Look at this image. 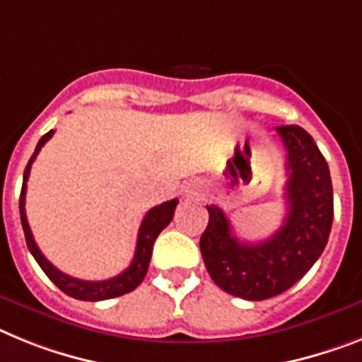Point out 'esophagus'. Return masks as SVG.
I'll list each match as a JSON object with an SVG mask.
<instances>
[{
    "label": "esophagus",
    "mask_w": 362,
    "mask_h": 362,
    "mask_svg": "<svg viewBox=\"0 0 362 362\" xmlns=\"http://www.w3.org/2000/svg\"><path fill=\"white\" fill-rule=\"evenodd\" d=\"M183 194L187 199H197V197L202 196V185L196 183V181H192V183H188L187 187H185Z\"/></svg>",
    "instance_id": "obj_1"
}]
</instances>
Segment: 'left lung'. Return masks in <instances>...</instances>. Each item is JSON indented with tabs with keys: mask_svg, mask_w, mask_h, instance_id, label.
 <instances>
[{
	"mask_svg": "<svg viewBox=\"0 0 362 362\" xmlns=\"http://www.w3.org/2000/svg\"><path fill=\"white\" fill-rule=\"evenodd\" d=\"M287 150V216L276 233L258 243L240 242L219 206L209 205L199 240L206 271L225 293L265 300L287 291L322 255L333 223L328 163L304 128L276 126Z\"/></svg>",
	"mask_w": 362,
	"mask_h": 362,
	"instance_id": "1",
	"label": "left lung"
}]
</instances>
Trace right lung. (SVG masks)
Segmentation results:
<instances>
[{"instance_id":"add662e5","label":"right lung","mask_w":362,"mask_h":362,"mask_svg":"<svg viewBox=\"0 0 362 362\" xmlns=\"http://www.w3.org/2000/svg\"><path fill=\"white\" fill-rule=\"evenodd\" d=\"M54 132H47L36 144V150H34L33 157L27 163V168L23 172V185H21V196H20V218H21V227H23V233H25V242L29 247L30 255L34 256V260L38 262V265L43 269V273L47 274L49 280H51L58 289L66 293V295L73 296V298H78V300H88V302H97V300H107V298H115V296H122L126 293L134 291L139 284L143 282L144 276H146L148 265H150L151 251H153V243H156V238L159 236L160 230L166 227V225L172 221L174 218V211L177 206V199H170L166 203H160V205L153 206L148 211V214L144 216L143 223L139 227L137 234V247H135V256L132 264H129L128 269H124L117 276L110 278V280H100V282H89V280H78V278H73L69 274L58 271L51 262L42 255V251L38 249L36 242H34L33 233H30V227L27 223V214H25V192H27V179L30 174V166H33V160L36 159L38 151L42 150V146L47 143L49 139L52 137Z\"/></svg>"}]
</instances>
